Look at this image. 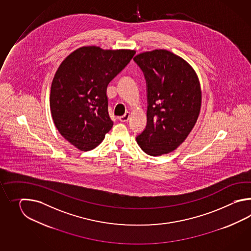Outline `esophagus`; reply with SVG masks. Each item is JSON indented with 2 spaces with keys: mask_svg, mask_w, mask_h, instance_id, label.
Wrapping results in <instances>:
<instances>
[{
  "mask_svg": "<svg viewBox=\"0 0 251 251\" xmlns=\"http://www.w3.org/2000/svg\"><path fill=\"white\" fill-rule=\"evenodd\" d=\"M129 118H130V113L126 112L124 116H122V117H119L118 119H119V121H120V122H123L124 123V122H127Z\"/></svg>",
  "mask_w": 251,
  "mask_h": 251,
  "instance_id": "esophagus-1",
  "label": "esophagus"
}]
</instances>
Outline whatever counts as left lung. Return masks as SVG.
<instances>
[{
  "label": "left lung",
  "instance_id": "obj_1",
  "mask_svg": "<svg viewBox=\"0 0 251 251\" xmlns=\"http://www.w3.org/2000/svg\"><path fill=\"white\" fill-rule=\"evenodd\" d=\"M147 83V125L136 137L151 156L167 154L186 140L197 123L202 91L192 66L165 49L139 53L134 58Z\"/></svg>",
  "mask_w": 251,
  "mask_h": 251
}]
</instances>
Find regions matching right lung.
<instances>
[{
    "label": "right lung",
    "mask_w": 251,
    "mask_h": 251,
    "mask_svg": "<svg viewBox=\"0 0 251 251\" xmlns=\"http://www.w3.org/2000/svg\"><path fill=\"white\" fill-rule=\"evenodd\" d=\"M134 53L129 49L82 47L59 65L51 85L50 109L59 133L77 149L96 148L112 128L107 85Z\"/></svg>",
    "instance_id": "1"
}]
</instances>
